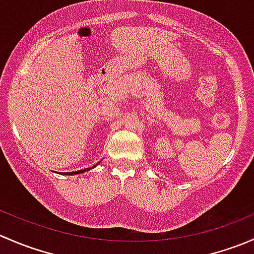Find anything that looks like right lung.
Returning <instances> with one entry per match:
<instances>
[{"label":"right lung","mask_w":254,"mask_h":254,"mask_svg":"<svg viewBox=\"0 0 254 254\" xmlns=\"http://www.w3.org/2000/svg\"><path fill=\"white\" fill-rule=\"evenodd\" d=\"M97 165H98V163H97ZM97 165H94V166H92L91 168H86V170H82V171H77V172H66V173H64V175H66V176H70V175H78V173H84V172H87V171H89V170H92V168H94L96 167Z\"/></svg>","instance_id":"right-lung-1"}]
</instances>
